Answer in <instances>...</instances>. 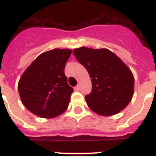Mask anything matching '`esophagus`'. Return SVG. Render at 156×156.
<instances>
[{
  "label": "esophagus",
  "mask_w": 156,
  "mask_h": 156,
  "mask_svg": "<svg viewBox=\"0 0 156 156\" xmlns=\"http://www.w3.org/2000/svg\"><path fill=\"white\" fill-rule=\"evenodd\" d=\"M74 90H80V87H79V85L76 86L75 87H74Z\"/></svg>",
  "instance_id": "esophagus-1"
}]
</instances>
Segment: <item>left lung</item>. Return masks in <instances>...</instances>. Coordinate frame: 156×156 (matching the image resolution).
I'll return each mask as SVG.
<instances>
[{"label": "left lung", "instance_id": "8db88e82", "mask_svg": "<svg viewBox=\"0 0 156 156\" xmlns=\"http://www.w3.org/2000/svg\"><path fill=\"white\" fill-rule=\"evenodd\" d=\"M77 61L88 71L92 90L85 96L88 107L101 116H112L130 102L134 79L130 69L110 50L86 47L73 51Z\"/></svg>", "mask_w": 156, "mask_h": 156}]
</instances>
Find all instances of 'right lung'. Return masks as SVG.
<instances>
[{"label":"right lung","mask_w":156,"mask_h":156,"mask_svg":"<svg viewBox=\"0 0 156 156\" xmlns=\"http://www.w3.org/2000/svg\"><path fill=\"white\" fill-rule=\"evenodd\" d=\"M69 49H53L40 54L23 73L18 92L23 105L35 115L53 118L69 106L73 89L65 74Z\"/></svg>","instance_id":"1"}]
</instances>
